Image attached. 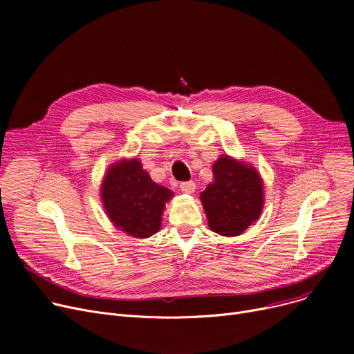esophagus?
Masks as SVG:
<instances>
[{"label":"esophagus","instance_id":"34e87169","mask_svg":"<svg viewBox=\"0 0 354 354\" xmlns=\"http://www.w3.org/2000/svg\"><path fill=\"white\" fill-rule=\"evenodd\" d=\"M179 188H180V191L185 192V194H194L195 189H196V185H195L192 180H189V182H182V183L179 185Z\"/></svg>","mask_w":354,"mask_h":354}]
</instances>
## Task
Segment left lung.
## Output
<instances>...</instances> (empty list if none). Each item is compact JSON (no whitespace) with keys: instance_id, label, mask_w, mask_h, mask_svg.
<instances>
[{"instance_id":"1","label":"left lung","mask_w":354,"mask_h":354,"mask_svg":"<svg viewBox=\"0 0 354 354\" xmlns=\"http://www.w3.org/2000/svg\"><path fill=\"white\" fill-rule=\"evenodd\" d=\"M214 182L201 194L211 231L236 236L261 215L263 179L255 167L222 155L212 166Z\"/></svg>"}]
</instances>
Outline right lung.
Segmentation results:
<instances>
[{"mask_svg":"<svg viewBox=\"0 0 354 354\" xmlns=\"http://www.w3.org/2000/svg\"><path fill=\"white\" fill-rule=\"evenodd\" d=\"M104 211L118 230L149 238L160 230L162 214L174 192L155 183L138 158L111 165L102 183Z\"/></svg>","mask_w":354,"mask_h":354,"instance_id":"obj_1","label":"right lung"}]
</instances>
